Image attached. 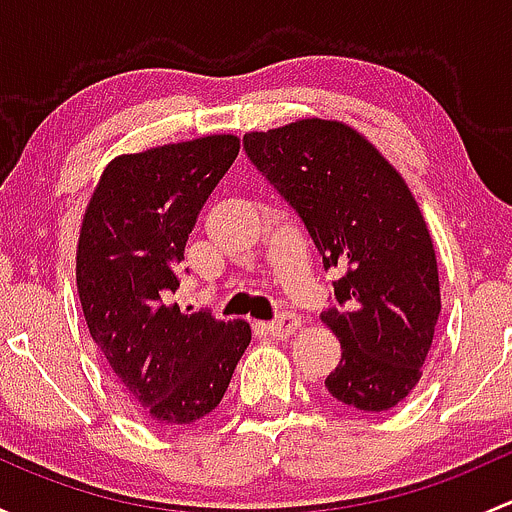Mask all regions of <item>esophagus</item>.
I'll return each instance as SVG.
<instances>
[{
  "instance_id": "34e87169",
  "label": "esophagus",
  "mask_w": 512,
  "mask_h": 512,
  "mask_svg": "<svg viewBox=\"0 0 512 512\" xmlns=\"http://www.w3.org/2000/svg\"><path fill=\"white\" fill-rule=\"evenodd\" d=\"M299 324H302V319H299L297 314L285 312V314H280L275 322L267 324V332H270L272 337H277V339H285V337H289V334L297 332Z\"/></svg>"
}]
</instances>
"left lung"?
Returning a JSON list of instances; mask_svg holds the SVG:
<instances>
[{
  "mask_svg": "<svg viewBox=\"0 0 512 512\" xmlns=\"http://www.w3.org/2000/svg\"><path fill=\"white\" fill-rule=\"evenodd\" d=\"M247 158L297 210L334 282L322 314L342 344L324 386L359 411H389L421 379L441 314L436 250L409 185L359 131L302 118L242 138Z\"/></svg>",
  "mask_w": 512,
  "mask_h": 512,
  "instance_id": "left-lung-1",
  "label": "left lung"
}]
</instances>
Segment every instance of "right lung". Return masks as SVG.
<instances>
[{"label":"right lung","mask_w":512,"mask_h":512,"mask_svg":"<svg viewBox=\"0 0 512 512\" xmlns=\"http://www.w3.org/2000/svg\"><path fill=\"white\" fill-rule=\"evenodd\" d=\"M240 153L230 133L113 158L86 205L76 287L98 352L138 414L183 426L223 401L252 332L242 319L168 304L175 267L215 185Z\"/></svg>","instance_id":"add662e5"}]
</instances>
